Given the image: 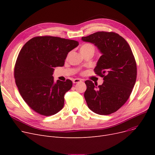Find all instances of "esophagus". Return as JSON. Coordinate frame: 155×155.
<instances>
[{"mask_svg": "<svg viewBox=\"0 0 155 155\" xmlns=\"http://www.w3.org/2000/svg\"><path fill=\"white\" fill-rule=\"evenodd\" d=\"M82 80L80 79V78H75L73 80V84H77V83H79V82H82Z\"/></svg>", "mask_w": 155, "mask_h": 155, "instance_id": "esophagus-1", "label": "esophagus"}]
</instances>
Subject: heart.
<instances>
[{
    "mask_svg": "<svg viewBox=\"0 0 155 155\" xmlns=\"http://www.w3.org/2000/svg\"><path fill=\"white\" fill-rule=\"evenodd\" d=\"M80 52H87V51H92L94 52V47L91 43H86L81 46L80 49Z\"/></svg>",
    "mask_w": 155,
    "mask_h": 155,
    "instance_id": "heart-1",
    "label": "heart"
}]
</instances>
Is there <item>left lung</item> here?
<instances>
[{
	"instance_id": "1",
	"label": "left lung",
	"mask_w": 155,
	"mask_h": 155,
	"mask_svg": "<svg viewBox=\"0 0 155 155\" xmlns=\"http://www.w3.org/2000/svg\"><path fill=\"white\" fill-rule=\"evenodd\" d=\"M82 40L93 43L102 53L94 71L104 82L97 86L85 81L87 105L97 114H110L123 106L132 92L137 76L134 56L126 41L115 32H97Z\"/></svg>"
}]
</instances>
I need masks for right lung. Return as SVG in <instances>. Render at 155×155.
I'll list each match as a JSON object with an SVG mask.
<instances>
[{
  "mask_svg": "<svg viewBox=\"0 0 155 155\" xmlns=\"http://www.w3.org/2000/svg\"><path fill=\"white\" fill-rule=\"evenodd\" d=\"M78 42L54 36H37L23 46L16 60L14 78L29 106L41 115L55 114L64 105V95L72 82H54V68L63 67L68 53Z\"/></svg>",
  "mask_w": 155,
  "mask_h": 155,
  "instance_id": "add662e5",
  "label": "right lung"
}]
</instances>
